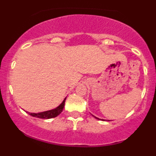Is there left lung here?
<instances>
[{"mask_svg":"<svg viewBox=\"0 0 156 156\" xmlns=\"http://www.w3.org/2000/svg\"><path fill=\"white\" fill-rule=\"evenodd\" d=\"M93 116H94V118H95V119H98V120H102V121H105V120H103V119H99V118H97V117H96V116H94V115H93ZM108 121H109V120H108Z\"/></svg>","mask_w":156,"mask_h":156,"instance_id":"left-lung-1","label":"left lung"}]
</instances>
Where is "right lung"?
Segmentation results:
<instances>
[{
	"instance_id": "right-lung-1",
	"label": "right lung",
	"mask_w": 156,
	"mask_h": 156,
	"mask_svg": "<svg viewBox=\"0 0 156 156\" xmlns=\"http://www.w3.org/2000/svg\"><path fill=\"white\" fill-rule=\"evenodd\" d=\"M66 97L63 100V101L56 108H53V109L48 110V111L42 112H38V113H29L30 115L33 116V117L39 118V119H53V118L56 117V116L59 115L61 112H62L64 106H65V101H66Z\"/></svg>"
}]
</instances>
